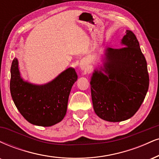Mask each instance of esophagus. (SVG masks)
Instances as JSON below:
<instances>
[{
    "mask_svg": "<svg viewBox=\"0 0 159 159\" xmlns=\"http://www.w3.org/2000/svg\"><path fill=\"white\" fill-rule=\"evenodd\" d=\"M81 67L82 70H84V67H85V66H84V65H81Z\"/></svg>",
    "mask_w": 159,
    "mask_h": 159,
    "instance_id": "esophagus-1",
    "label": "esophagus"
}]
</instances>
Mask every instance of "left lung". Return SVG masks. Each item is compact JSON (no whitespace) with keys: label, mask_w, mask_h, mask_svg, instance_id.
<instances>
[{"label":"left lung","mask_w":159,"mask_h":159,"mask_svg":"<svg viewBox=\"0 0 159 159\" xmlns=\"http://www.w3.org/2000/svg\"><path fill=\"white\" fill-rule=\"evenodd\" d=\"M124 47L107 48L104 68L91 78L93 108L101 119L119 122L135 114L149 88L147 61L136 36L127 30L121 40Z\"/></svg>","instance_id":"obj_1"}]
</instances>
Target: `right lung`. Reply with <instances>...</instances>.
<instances>
[{
    "mask_svg": "<svg viewBox=\"0 0 159 159\" xmlns=\"http://www.w3.org/2000/svg\"><path fill=\"white\" fill-rule=\"evenodd\" d=\"M77 78L75 70L70 67L46 84H32L23 80L18 59L15 58L11 66V95L26 121L34 125L50 127L64 118L69 95Z\"/></svg>",
    "mask_w": 159,
    "mask_h": 159,
    "instance_id": "add662e5",
    "label": "right lung"
}]
</instances>
